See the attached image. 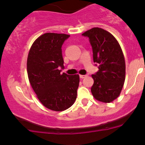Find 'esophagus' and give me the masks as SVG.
Listing matches in <instances>:
<instances>
[{
	"label": "esophagus",
	"instance_id": "34e87169",
	"mask_svg": "<svg viewBox=\"0 0 145 145\" xmlns=\"http://www.w3.org/2000/svg\"><path fill=\"white\" fill-rule=\"evenodd\" d=\"M80 78H81V79H83V78H84L85 77L87 76V75H80Z\"/></svg>",
	"mask_w": 145,
	"mask_h": 145
}]
</instances>
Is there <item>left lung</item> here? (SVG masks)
Listing matches in <instances>:
<instances>
[{
	"mask_svg": "<svg viewBox=\"0 0 145 145\" xmlns=\"http://www.w3.org/2000/svg\"><path fill=\"white\" fill-rule=\"evenodd\" d=\"M82 36L88 38L93 61L99 69L92 75V94L100 102H112L119 96L125 81V64L121 46L113 35L101 28H93Z\"/></svg>",
	"mask_w": 145,
	"mask_h": 145,
	"instance_id": "1",
	"label": "left lung"
}]
</instances>
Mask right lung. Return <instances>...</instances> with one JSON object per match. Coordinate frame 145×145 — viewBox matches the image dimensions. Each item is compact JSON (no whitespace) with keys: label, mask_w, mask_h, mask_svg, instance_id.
I'll return each mask as SVG.
<instances>
[{"label":"right lung","mask_w":145,"mask_h":145,"mask_svg":"<svg viewBox=\"0 0 145 145\" xmlns=\"http://www.w3.org/2000/svg\"><path fill=\"white\" fill-rule=\"evenodd\" d=\"M69 35L46 33L32 45L27 58V73L32 88L48 109L61 112L77 97L79 76L61 74L64 69L62 46Z\"/></svg>","instance_id":"1"}]
</instances>
